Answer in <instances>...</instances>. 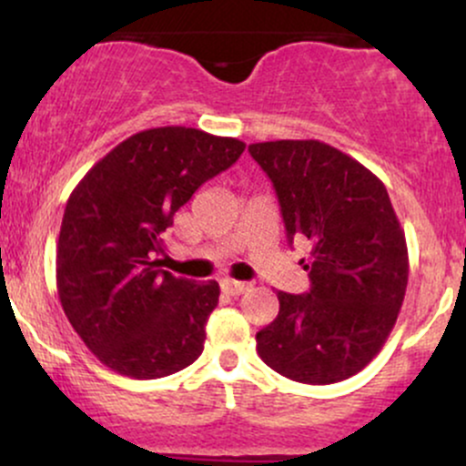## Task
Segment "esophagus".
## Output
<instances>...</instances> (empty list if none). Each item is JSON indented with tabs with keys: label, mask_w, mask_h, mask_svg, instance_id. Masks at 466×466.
<instances>
[{
	"label": "esophagus",
	"mask_w": 466,
	"mask_h": 466,
	"mask_svg": "<svg viewBox=\"0 0 466 466\" xmlns=\"http://www.w3.org/2000/svg\"><path fill=\"white\" fill-rule=\"evenodd\" d=\"M223 293L228 296H240V293L248 291V282H238V280H223L221 282Z\"/></svg>",
	"instance_id": "34e87169"
}]
</instances>
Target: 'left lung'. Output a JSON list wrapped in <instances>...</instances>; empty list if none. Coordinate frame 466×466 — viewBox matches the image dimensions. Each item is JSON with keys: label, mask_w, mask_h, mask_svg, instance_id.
<instances>
[{"label": "left lung", "mask_w": 466, "mask_h": 466, "mask_svg": "<svg viewBox=\"0 0 466 466\" xmlns=\"http://www.w3.org/2000/svg\"><path fill=\"white\" fill-rule=\"evenodd\" d=\"M249 153L274 184L287 238L311 243V291H278L280 311L256 350L293 381H344L383 349L408 289V243L386 186L319 140L256 142Z\"/></svg>", "instance_id": "left-lung-1"}]
</instances>
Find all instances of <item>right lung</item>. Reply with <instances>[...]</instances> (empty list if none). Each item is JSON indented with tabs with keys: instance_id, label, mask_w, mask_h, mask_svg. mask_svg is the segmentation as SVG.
Listing matches in <instances>:
<instances>
[{
	"instance_id": "add662e5",
	"label": "right lung",
	"mask_w": 466,
	"mask_h": 466,
	"mask_svg": "<svg viewBox=\"0 0 466 466\" xmlns=\"http://www.w3.org/2000/svg\"><path fill=\"white\" fill-rule=\"evenodd\" d=\"M245 151L237 137L157 127L127 137L69 195L56 245V291L100 363L131 379L184 370L203 352L218 282L159 269L162 234L203 181Z\"/></svg>"
}]
</instances>
